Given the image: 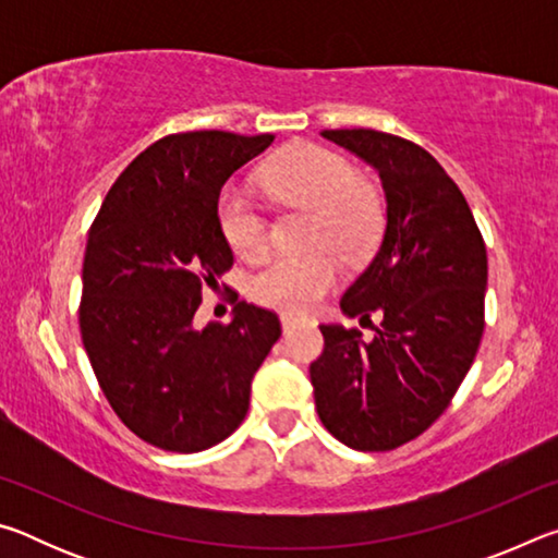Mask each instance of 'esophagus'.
I'll list each match as a JSON object with an SVG mask.
<instances>
[{
  "instance_id": "obj_1",
  "label": "esophagus",
  "mask_w": 558,
  "mask_h": 558,
  "mask_svg": "<svg viewBox=\"0 0 558 558\" xmlns=\"http://www.w3.org/2000/svg\"><path fill=\"white\" fill-rule=\"evenodd\" d=\"M280 325H282V332H290V329L298 325V317L282 313V315H280Z\"/></svg>"
}]
</instances>
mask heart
Returning <instances> with one entry per match:
<instances>
[{
	"mask_svg": "<svg viewBox=\"0 0 558 558\" xmlns=\"http://www.w3.org/2000/svg\"><path fill=\"white\" fill-rule=\"evenodd\" d=\"M280 199L313 209L307 251H282L253 272L251 295L290 315H307L337 282L335 248L347 260L364 258L381 233V204L347 157L319 145H300L278 157L266 172ZM219 229L233 253L256 260L268 248V219L260 204L241 186H226L219 204Z\"/></svg>",
	"mask_w": 558,
	"mask_h": 558,
	"instance_id": "heart-1",
	"label": "heart"
}]
</instances>
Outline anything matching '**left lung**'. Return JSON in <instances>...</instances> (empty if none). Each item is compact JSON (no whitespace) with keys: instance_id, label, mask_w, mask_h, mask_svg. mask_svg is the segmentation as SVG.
<instances>
[{"instance_id":"left-lung-1","label":"left lung","mask_w":558,"mask_h":558,"mask_svg":"<svg viewBox=\"0 0 558 558\" xmlns=\"http://www.w3.org/2000/svg\"><path fill=\"white\" fill-rule=\"evenodd\" d=\"M319 135L379 172L386 226L339 302L347 317L384 319L372 342L319 325L325 352L310 364L317 415L349 448L393 450L448 409L470 372L485 329V241L458 184L423 147L364 128Z\"/></svg>"}]
</instances>
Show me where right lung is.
Here are the masks:
<instances>
[{
	"instance_id": "add662e5",
	"label": "right lung",
	"mask_w": 558,
	"mask_h": 558,
	"mask_svg": "<svg viewBox=\"0 0 558 558\" xmlns=\"http://www.w3.org/2000/svg\"><path fill=\"white\" fill-rule=\"evenodd\" d=\"M276 135H167L128 165L88 231L81 337L118 418L149 446L199 452L241 426L278 315L235 302L229 325L194 327L204 286L233 266L221 186Z\"/></svg>"
}]
</instances>
